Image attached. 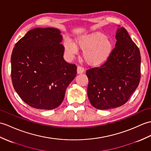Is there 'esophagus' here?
<instances>
[{
    "mask_svg": "<svg viewBox=\"0 0 151 151\" xmlns=\"http://www.w3.org/2000/svg\"><path fill=\"white\" fill-rule=\"evenodd\" d=\"M84 72V68L82 66H78L77 68V73L78 74H81V73H83Z\"/></svg>",
    "mask_w": 151,
    "mask_h": 151,
    "instance_id": "34e87169",
    "label": "esophagus"
}]
</instances>
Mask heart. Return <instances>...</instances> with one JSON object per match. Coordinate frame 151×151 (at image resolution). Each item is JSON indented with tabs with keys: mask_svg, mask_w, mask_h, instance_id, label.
Here are the masks:
<instances>
[{
	"mask_svg": "<svg viewBox=\"0 0 151 151\" xmlns=\"http://www.w3.org/2000/svg\"><path fill=\"white\" fill-rule=\"evenodd\" d=\"M65 50L70 56L77 53V47L83 51V56L89 64L99 65L106 62L113 51V42L109 37L96 32L78 38L76 45L67 39L64 43Z\"/></svg>",
	"mask_w": 151,
	"mask_h": 151,
	"instance_id": "heart-1",
	"label": "heart"
}]
</instances>
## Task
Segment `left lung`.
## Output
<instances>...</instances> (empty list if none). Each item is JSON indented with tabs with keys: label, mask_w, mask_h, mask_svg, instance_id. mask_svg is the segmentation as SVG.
<instances>
[{
	"label": "left lung",
	"mask_w": 151,
	"mask_h": 151,
	"mask_svg": "<svg viewBox=\"0 0 151 151\" xmlns=\"http://www.w3.org/2000/svg\"><path fill=\"white\" fill-rule=\"evenodd\" d=\"M116 43L107 61L86 71L87 96L98 109L122 106L139 85L141 56L139 48L124 27L116 33Z\"/></svg>",
	"instance_id": "left-lung-1"
}]
</instances>
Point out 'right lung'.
<instances>
[{"label": "right lung", "mask_w": 151, "mask_h": 151, "mask_svg": "<svg viewBox=\"0 0 151 151\" xmlns=\"http://www.w3.org/2000/svg\"><path fill=\"white\" fill-rule=\"evenodd\" d=\"M62 40L59 29L38 27L28 31L13 48V87L20 99L33 108L50 110L58 107L76 75V65L63 57Z\"/></svg>", "instance_id": "1"}]
</instances>
